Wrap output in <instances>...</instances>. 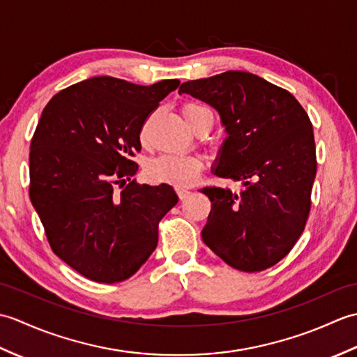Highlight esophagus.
<instances>
[{
	"mask_svg": "<svg viewBox=\"0 0 357 357\" xmlns=\"http://www.w3.org/2000/svg\"><path fill=\"white\" fill-rule=\"evenodd\" d=\"M176 193L179 196V199H185L190 196V190H185V188H176Z\"/></svg>",
	"mask_w": 357,
	"mask_h": 357,
	"instance_id": "esophagus-1",
	"label": "esophagus"
}]
</instances>
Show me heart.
I'll use <instances>...</instances> for the list:
<instances>
[{"label":"heart","instance_id":"1","mask_svg":"<svg viewBox=\"0 0 357 357\" xmlns=\"http://www.w3.org/2000/svg\"><path fill=\"white\" fill-rule=\"evenodd\" d=\"M183 116L192 128L202 112H207L202 105L188 102L183 105ZM202 170V159L196 155H174L164 153L151 159L146 167V174L151 183L170 184L178 188L195 184Z\"/></svg>","mask_w":357,"mask_h":357}]
</instances>
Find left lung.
Listing matches in <instances>:
<instances>
[{
	"label": "left lung",
	"instance_id": "8db88e82",
	"mask_svg": "<svg viewBox=\"0 0 357 357\" xmlns=\"http://www.w3.org/2000/svg\"><path fill=\"white\" fill-rule=\"evenodd\" d=\"M187 93L210 104L225 128L213 164L242 190L204 187L211 210L202 241L241 271H261L288 255L304 231L316 176L313 126L287 90L250 72L187 81Z\"/></svg>",
	"mask_w": 357,
	"mask_h": 357
}]
</instances>
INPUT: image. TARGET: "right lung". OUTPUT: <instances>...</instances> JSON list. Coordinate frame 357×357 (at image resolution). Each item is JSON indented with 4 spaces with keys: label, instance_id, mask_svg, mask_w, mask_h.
<instances>
[{
    "label": "right lung",
    "instance_id": "add662e5",
    "mask_svg": "<svg viewBox=\"0 0 357 357\" xmlns=\"http://www.w3.org/2000/svg\"><path fill=\"white\" fill-rule=\"evenodd\" d=\"M178 86L95 77L61 90L41 113L30 142V201L53 253L95 282L133 276L176 206L172 185L126 181L138 172L132 156L144 121Z\"/></svg>",
    "mask_w": 357,
    "mask_h": 357
}]
</instances>
